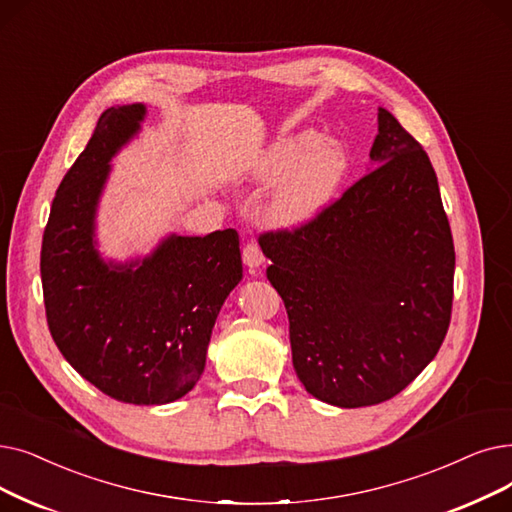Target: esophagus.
Masks as SVG:
<instances>
[{"mask_svg": "<svg viewBox=\"0 0 512 512\" xmlns=\"http://www.w3.org/2000/svg\"><path fill=\"white\" fill-rule=\"evenodd\" d=\"M242 261H244V265H249L251 270L259 268V265L263 263V253H261L257 242L249 240L247 244H244V247H242Z\"/></svg>", "mask_w": 512, "mask_h": 512, "instance_id": "1", "label": "esophagus"}]
</instances>
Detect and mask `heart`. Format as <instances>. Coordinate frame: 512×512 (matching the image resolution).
<instances>
[{
	"label": "heart",
	"instance_id": "heart-1",
	"mask_svg": "<svg viewBox=\"0 0 512 512\" xmlns=\"http://www.w3.org/2000/svg\"><path fill=\"white\" fill-rule=\"evenodd\" d=\"M347 173V154L335 140L314 131L284 136L263 152L257 163L261 182H280L270 217L280 226H301L316 217L335 194Z\"/></svg>",
	"mask_w": 512,
	"mask_h": 512
}]
</instances>
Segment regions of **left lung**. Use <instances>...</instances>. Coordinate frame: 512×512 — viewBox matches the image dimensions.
Wrapping results in <instances>:
<instances>
[{"mask_svg":"<svg viewBox=\"0 0 512 512\" xmlns=\"http://www.w3.org/2000/svg\"><path fill=\"white\" fill-rule=\"evenodd\" d=\"M372 167L301 226L259 234L303 387L341 408L406 389L452 318L454 240L427 152L379 108Z\"/></svg>","mask_w":512,"mask_h":512,"instance_id":"8db88e82","label":"left lung"}]
</instances>
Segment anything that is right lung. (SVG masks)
<instances>
[{
	"label": "right lung",
	"instance_id": "1",
	"mask_svg": "<svg viewBox=\"0 0 512 512\" xmlns=\"http://www.w3.org/2000/svg\"><path fill=\"white\" fill-rule=\"evenodd\" d=\"M142 104L108 108L56 190L41 242L46 318L85 381L123 404L184 397L205 370L217 314L242 278L234 228L171 236L142 263H104L94 213L108 161L140 129Z\"/></svg>",
	"mask_w": 512,
	"mask_h": 512
}]
</instances>
